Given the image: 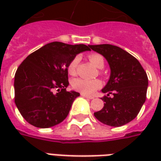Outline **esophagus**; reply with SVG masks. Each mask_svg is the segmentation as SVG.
Listing matches in <instances>:
<instances>
[{
    "mask_svg": "<svg viewBox=\"0 0 161 161\" xmlns=\"http://www.w3.org/2000/svg\"><path fill=\"white\" fill-rule=\"evenodd\" d=\"M81 96L83 97L88 98V99H93V97H91V96H87V95H84V94H81Z\"/></svg>",
    "mask_w": 161,
    "mask_h": 161,
    "instance_id": "obj_1",
    "label": "esophagus"
}]
</instances>
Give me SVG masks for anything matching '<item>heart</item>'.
<instances>
[{"label": "heart", "mask_w": 161, "mask_h": 161, "mask_svg": "<svg viewBox=\"0 0 161 161\" xmlns=\"http://www.w3.org/2000/svg\"><path fill=\"white\" fill-rule=\"evenodd\" d=\"M89 59L95 66L97 68H103L104 66V59L102 55L98 53H91L89 56ZM78 64V58L75 57L68 64L67 70L70 75H75L77 73V68ZM102 86V82L99 79H84V78H75L71 82V87L75 91L84 95H92L95 91Z\"/></svg>", "instance_id": "b5f03b06"}]
</instances>
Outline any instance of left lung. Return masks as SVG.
<instances>
[{
    "label": "left lung",
    "instance_id": "8db88e82",
    "mask_svg": "<svg viewBox=\"0 0 161 161\" xmlns=\"http://www.w3.org/2000/svg\"><path fill=\"white\" fill-rule=\"evenodd\" d=\"M108 60L111 73L102 91L104 106L94 115L103 124L121 127L137 116L145 103L148 78L145 70L135 57L118 46L108 44L90 46ZM114 96L109 97V94Z\"/></svg>",
    "mask_w": 161,
    "mask_h": 161
}]
</instances>
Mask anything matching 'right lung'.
<instances>
[{
	"label": "right lung",
	"instance_id": "1",
	"mask_svg": "<svg viewBox=\"0 0 161 161\" xmlns=\"http://www.w3.org/2000/svg\"><path fill=\"white\" fill-rule=\"evenodd\" d=\"M90 46L52 42L26 57L14 76V103L23 118L34 127L46 128L66 118L79 97L67 91V67L77 53Z\"/></svg>",
	"mask_w": 161,
	"mask_h": 161
}]
</instances>
